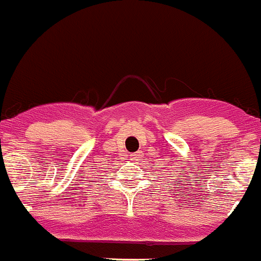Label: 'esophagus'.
I'll return each mask as SVG.
<instances>
[{
  "mask_svg": "<svg viewBox=\"0 0 261 261\" xmlns=\"http://www.w3.org/2000/svg\"><path fill=\"white\" fill-rule=\"evenodd\" d=\"M140 155H141V152H135V153H132V154H130V158H132V160H137Z\"/></svg>",
  "mask_w": 261,
  "mask_h": 261,
  "instance_id": "34e87169",
  "label": "esophagus"
}]
</instances>
